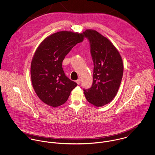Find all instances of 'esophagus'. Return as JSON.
Listing matches in <instances>:
<instances>
[{
	"label": "esophagus",
	"mask_w": 155,
	"mask_h": 155,
	"mask_svg": "<svg viewBox=\"0 0 155 155\" xmlns=\"http://www.w3.org/2000/svg\"><path fill=\"white\" fill-rule=\"evenodd\" d=\"M76 82L78 85H79V84H81V79H78L76 81Z\"/></svg>",
	"instance_id": "obj_1"
}]
</instances>
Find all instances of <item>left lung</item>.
I'll return each instance as SVG.
<instances>
[{
  "label": "left lung",
  "instance_id": "8db88e82",
  "mask_svg": "<svg viewBox=\"0 0 155 155\" xmlns=\"http://www.w3.org/2000/svg\"><path fill=\"white\" fill-rule=\"evenodd\" d=\"M84 36L88 39L94 63L91 87L84 89L87 101L97 107L109 103L119 88L124 72L120 55L110 41L95 30H87Z\"/></svg>",
  "mask_w": 155,
  "mask_h": 155
}]
</instances>
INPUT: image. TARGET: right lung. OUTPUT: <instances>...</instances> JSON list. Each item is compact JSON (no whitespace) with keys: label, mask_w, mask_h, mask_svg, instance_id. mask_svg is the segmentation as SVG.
Returning a JSON list of instances; mask_svg holds the SVG:
<instances>
[{"label":"right lung","mask_w":155,"mask_h":155,"mask_svg":"<svg viewBox=\"0 0 155 155\" xmlns=\"http://www.w3.org/2000/svg\"><path fill=\"white\" fill-rule=\"evenodd\" d=\"M83 40V33L61 31L45 38L37 48L31 63V82L38 97L48 106L55 107L65 103L77 86L66 76L62 63Z\"/></svg>","instance_id":"1"}]
</instances>
